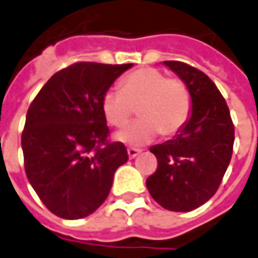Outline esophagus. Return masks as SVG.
Returning <instances> with one entry per match:
<instances>
[{"label": "esophagus", "mask_w": 258, "mask_h": 258, "mask_svg": "<svg viewBox=\"0 0 258 258\" xmlns=\"http://www.w3.org/2000/svg\"><path fill=\"white\" fill-rule=\"evenodd\" d=\"M127 153H128L130 158H134V157H137L139 153H141V150H139V149H135V148H130V149H127Z\"/></svg>", "instance_id": "esophagus-1"}]
</instances>
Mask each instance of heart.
<instances>
[{
	"label": "heart",
	"mask_w": 258,
	"mask_h": 258,
	"mask_svg": "<svg viewBox=\"0 0 258 258\" xmlns=\"http://www.w3.org/2000/svg\"><path fill=\"white\" fill-rule=\"evenodd\" d=\"M137 106L142 119L117 134L119 141L133 146L149 144L160 133L172 137L182 131L191 117L192 97L180 78L145 67L127 74L120 89H109L102 97L105 119L116 128L128 123Z\"/></svg>",
	"instance_id": "heart-1"
}]
</instances>
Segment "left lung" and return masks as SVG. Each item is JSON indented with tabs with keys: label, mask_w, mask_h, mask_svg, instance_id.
I'll use <instances>...</instances> for the list:
<instances>
[{
	"label": "left lung",
	"mask_w": 258,
	"mask_h": 258,
	"mask_svg": "<svg viewBox=\"0 0 258 258\" xmlns=\"http://www.w3.org/2000/svg\"><path fill=\"white\" fill-rule=\"evenodd\" d=\"M190 89L192 112L173 139L154 145L157 169L146 180L161 207L188 212L215 196L232 156L234 123L224 97L202 71L182 61H164Z\"/></svg>",
	"instance_id": "1"
}]
</instances>
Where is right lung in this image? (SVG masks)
<instances>
[{
    "label": "right lung",
    "instance_id": "right-lung-1",
    "mask_svg": "<svg viewBox=\"0 0 258 258\" xmlns=\"http://www.w3.org/2000/svg\"><path fill=\"white\" fill-rule=\"evenodd\" d=\"M131 67L75 62L51 76L30 105L22 133L24 169L56 216L72 220L97 211L116 169L127 163L124 144L108 139L102 97Z\"/></svg>",
    "mask_w": 258,
    "mask_h": 258
}]
</instances>
